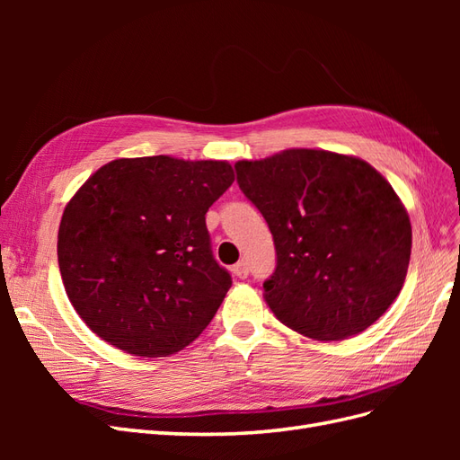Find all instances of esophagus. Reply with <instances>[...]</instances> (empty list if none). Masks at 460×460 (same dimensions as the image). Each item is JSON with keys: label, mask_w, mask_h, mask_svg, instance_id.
I'll use <instances>...</instances> for the list:
<instances>
[{"label": "esophagus", "mask_w": 460, "mask_h": 460, "mask_svg": "<svg viewBox=\"0 0 460 460\" xmlns=\"http://www.w3.org/2000/svg\"><path fill=\"white\" fill-rule=\"evenodd\" d=\"M232 274H234V276H238V278H247V276H249V267H247V262H245V261L235 262L234 267H232Z\"/></svg>", "instance_id": "esophagus-1"}]
</instances>
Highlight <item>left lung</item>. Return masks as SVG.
Returning <instances> with one entry per match:
<instances>
[{
    "label": "left lung",
    "mask_w": 460,
    "mask_h": 460,
    "mask_svg": "<svg viewBox=\"0 0 460 460\" xmlns=\"http://www.w3.org/2000/svg\"><path fill=\"white\" fill-rule=\"evenodd\" d=\"M235 174L272 232L276 269L262 288L282 324L336 341L389 309L405 282L412 230L374 166L324 149H286L238 161Z\"/></svg>",
    "instance_id": "obj_1"
}]
</instances>
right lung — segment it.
I'll return each mask as SVG.
<instances>
[{
    "label": "right lung",
    "instance_id": "obj_1",
    "mask_svg": "<svg viewBox=\"0 0 460 460\" xmlns=\"http://www.w3.org/2000/svg\"><path fill=\"white\" fill-rule=\"evenodd\" d=\"M232 182L226 161L169 155L111 161L86 180L65 207L58 257L93 333L151 358L199 336L232 286L205 225Z\"/></svg>",
    "mask_w": 460,
    "mask_h": 460
}]
</instances>
